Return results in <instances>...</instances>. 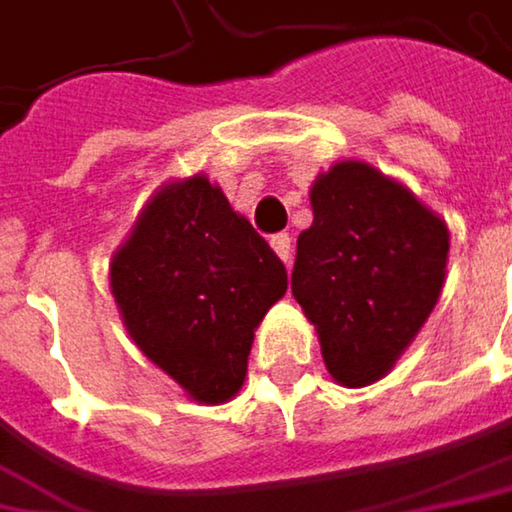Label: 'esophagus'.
<instances>
[{
	"instance_id": "esophagus-1",
	"label": "esophagus",
	"mask_w": 512,
	"mask_h": 512,
	"mask_svg": "<svg viewBox=\"0 0 512 512\" xmlns=\"http://www.w3.org/2000/svg\"><path fill=\"white\" fill-rule=\"evenodd\" d=\"M269 243H272L275 255L281 257L284 263H290V257H293V237H290V234H275Z\"/></svg>"
}]
</instances>
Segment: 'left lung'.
<instances>
[{"instance_id": "1", "label": "left lung", "mask_w": 512, "mask_h": 512, "mask_svg": "<svg viewBox=\"0 0 512 512\" xmlns=\"http://www.w3.org/2000/svg\"><path fill=\"white\" fill-rule=\"evenodd\" d=\"M293 296L316 325L328 372L346 387L384 378L440 299L448 228L375 166L343 161L310 190Z\"/></svg>"}]
</instances>
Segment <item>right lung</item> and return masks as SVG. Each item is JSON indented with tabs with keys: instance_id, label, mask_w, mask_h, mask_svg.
<instances>
[{
	"instance_id": "obj_1",
	"label": "right lung",
	"mask_w": 512,
	"mask_h": 512,
	"mask_svg": "<svg viewBox=\"0 0 512 512\" xmlns=\"http://www.w3.org/2000/svg\"><path fill=\"white\" fill-rule=\"evenodd\" d=\"M137 349L196 401L243 387L255 328L287 293L281 257L205 175L169 184L111 263Z\"/></svg>"
}]
</instances>
